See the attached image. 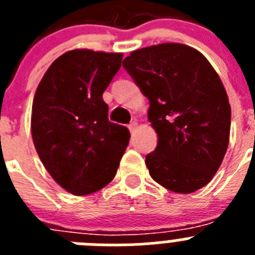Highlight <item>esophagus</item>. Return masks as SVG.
I'll return each mask as SVG.
<instances>
[{"mask_svg":"<svg viewBox=\"0 0 255 255\" xmlns=\"http://www.w3.org/2000/svg\"><path fill=\"white\" fill-rule=\"evenodd\" d=\"M128 128H129V130H130V132H134L135 130H136V128H138V123H136V121H132V123H130L129 124V126H128Z\"/></svg>","mask_w":255,"mask_h":255,"instance_id":"34e87169","label":"esophagus"}]
</instances>
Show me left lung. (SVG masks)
Here are the masks:
<instances>
[{"instance_id": "left-lung-1", "label": "left lung", "mask_w": 255, "mask_h": 255, "mask_svg": "<svg viewBox=\"0 0 255 255\" xmlns=\"http://www.w3.org/2000/svg\"><path fill=\"white\" fill-rule=\"evenodd\" d=\"M123 66L149 101L158 144L145 157L159 185L189 194L213 179L230 140L231 107L216 70L199 51L180 43L136 49Z\"/></svg>"}]
</instances>
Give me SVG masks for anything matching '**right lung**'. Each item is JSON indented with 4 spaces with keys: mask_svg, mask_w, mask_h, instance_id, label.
Segmentation results:
<instances>
[{
    "mask_svg": "<svg viewBox=\"0 0 255 255\" xmlns=\"http://www.w3.org/2000/svg\"><path fill=\"white\" fill-rule=\"evenodd\" d=\"M123 53L73 49L52 62L31 108V136L40 161L61 188L87 195L116 175L130 132L108 121L102 98Z\"/></svg>",
    "mask_w": 255,
    "mask_h": 255,
    "instance_id": "obj_1",
    "label": "right lung"
}]
</instances>
